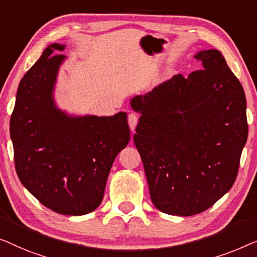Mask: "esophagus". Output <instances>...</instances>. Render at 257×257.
I'll return each mask as SVG.
<instances>
[{
    "label": "esophagus",
    "instance_id": "obj_1",
    "mask_svg": "<svg viewBox=\"0 0 257 257\" xmlns=\"http://www.w3.org/2000/svg\"><path fill=\"white\" fill-rule=\"evenodd\" d=\"M137 121H139V117H137L136 114H129L128 115V123H129V127L132 129V132H134L136 128V124H137Z\"/></svg>",
    "mask_w": 257,
    "mask_h": 257
}]
</instances>
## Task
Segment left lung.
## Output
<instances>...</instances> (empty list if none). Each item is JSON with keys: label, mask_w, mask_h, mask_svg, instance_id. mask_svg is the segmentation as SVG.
<instances>
[{"label": "left lung", "mask_w": 257, "mask_h": 257, "mask_svg": "<svg viewBox=\"0 0 257 257\" xmlns=\"http://www.w3.org/2000/svg\"><path fill=\"white\" fill-rule=\"evenodd\" d=\"M194 57L202 70L130 100L141 114L134 142L151 201L170 215L198 214L225 196L248 137L244 91L221 52Z\"/></svg>", "instance_id": "obj_1"}]
</instances>
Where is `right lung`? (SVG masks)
<instances>
[{
  "instance_id": "add662e5",
  "label": "right lung",
  "mask_w": 257,
  "mask_h": 257,
  "mask_svg": "<svg viewBox=\"0 0 257 257\" xmlns=\"http://www.w3.org/2000/svg\"><path fill=\"white\" fill-rule=\"evenodd\" d=\"M66 45H49L19 85L10 120L17 176L46 207L84 215L99 207L117 154L127 147V113L73 115L60 109L55 89Z\"/></svg>"
}]
</instances>
